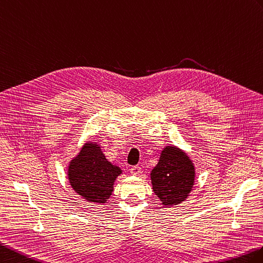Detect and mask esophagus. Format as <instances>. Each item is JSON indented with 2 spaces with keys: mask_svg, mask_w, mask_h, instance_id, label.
Listing matches in <instances>:
<instances>
[{
  "mask_svg": "<svg viewBox=\"0 0 263 263\" xmlns=\"http://www.w3.org/2000/svg\"><path fill=\"white\" fill-rule=\"evenodd\" d=\"M141 171H142V168L138 165H134L130 167V173L133 174V176H139V174H141Z\"/></svg>",
  "mask_w": 263,
  "mask_h": 263,
  "instance_id": "obj_1",
  "label": "esophagus"
}]
</instances>
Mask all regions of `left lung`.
<instances>
[{
    "instance_id": "obj_1",
    "label": "left lung",
    "mask_w": 263,
    "mask_h": 263,
    "mask_svg": "<svg viewBox=\"0 0 263 263\" xmlns=\"http://www.w3.org/2000/svg\"><path fill=\"white\" fill-rule=\"evenodd\" d=\"M154 194L164 206L178 205L189 196L195 182V166L183 152L174 146L162 151L151 172Z\"/></svg>"
}]
</instances>
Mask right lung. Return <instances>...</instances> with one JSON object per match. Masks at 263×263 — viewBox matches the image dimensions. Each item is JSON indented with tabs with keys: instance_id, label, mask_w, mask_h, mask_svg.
Listing matches in <instances>:
<instances>
[{
	"instance_id": "obj_1",
	"label": "right lung",
	"mask_w": 263,
	"mask_h": 263,
	"mask_svg": "<svg viewBox=\"0 0 263 263\" xmlns=\"http://www.w3.org/2000/svg\"><path fill=\"white\" fill-rule=\"evenodd\" d=\"M120 173V168L108 162L100 146L93 143L85 144L68 166L72 188L91 202H106Z\"/></svg>"
}]
</instances>
